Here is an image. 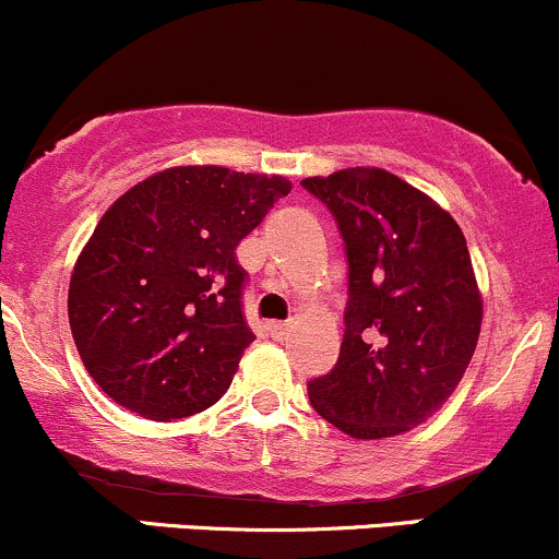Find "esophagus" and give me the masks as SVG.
Masks as SVG:
<instances>
[{
	"label": "esophagus",
	"mask_w": 559,
	"mask_h": 559,
	"mask_svg": "<svg viewBox=\"0 0 559 559\" xmlns=\"http://www.w3.org/2000/svg\"><path fill=\"white\" fill-rule=\"evenodd\" d=\"M290 322H272V325H269V333H272L274 341H285L287 335H290Z\"/></svg>",
	"instance_id": "obj_1"
}]
</instances>
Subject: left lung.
Listing matches in <instances>:
<instances>
[{"label": "left lung", "mask_w": 559, "mask_h": 559, "mask_svg": "<svg viewBox=\"0 0 559 559\" xmlns=\"http://www.w3.org/2000/svg\"><path fill=\"white\" fill-rule=\"evenodd\" d=\"M301 183L335 215L349 258L344 344L309 381L311 405L354 440L405 435L445 405L477 349L483 293L464 231L381 167Z\"/></svg>", "instance_id": "1"}]
</instances>
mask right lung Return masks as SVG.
I'll use <instances>...</instances> for the list:
<instances>
[{
	"label": "right lung",
	"mask_w": 559,
	"mask_h": 559,
	"mask_svg": "<svg viewBox=\"0 0 559 559\" xmlns=\"http://www.w3.org/2000/svg\"><path fill=\"white\" fill-rule=\"evenodd\" d=\"M290 189L285 176L178 165L106 210L69 282L71 335L100 392L152 421L224 397L255 341L234 250Z\"/></svg>",
	"instance_id": "right-lung-1"
}]
</instances>
